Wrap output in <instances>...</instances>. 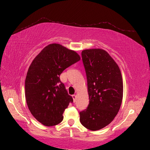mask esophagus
Wrapping results in <instances>:
<instances>
[{
    "label": "esophagus",
    "mask_w": 150,
    "mask_h": 150,
    "mask_svg": "<svg viewBox=\"0 0 150 150\" xmlns=\"http://www.w3.org/2000/svg\"><path fill=\"white\" fill-rule=\"evenodd\" d=\"M72 98H73V101H74V102H76V95H73V96H72Z\"/></svg>",
    "instance_id": "34e87169"
}]
</instances>
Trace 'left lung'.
Listing matches in <instances>:
<instances>
[{"label":"left lung","mask_w":150,"mask_h":150,"mask_svg":"<svg viewBox=\"0 0 150 150\" xmlns=\"http://www.w3.org/2000/svg\"><path fill=\"white\" fill-rule=\"evenodd\" d=\"M87 80L89 104L80 112V122L90 130L104 128L114 120L123 98V80L120 67L104 50L82 51Z\"/></svg>","instance_id":"obj_1"}]
</instances>
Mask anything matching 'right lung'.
<instances>
[{
  "label": "right lung",
  "mask_w": 150,
  "mask_h": 150,
  "mask_svg": "<svg viewBox=\"0 0 150 150\" xmlns=\"http://www.w3.org/2000/svg\"><path fill=\"white\" fill-rule=\"evenodd\" d=\"M81 57L59 44L45 47L32 61L25 80L26 104L33 116L46 126L62 122L63 113L73 99L59 76Z\"/></svg>",
  "instance_id": "right-lung-1"
}]
</instances>
